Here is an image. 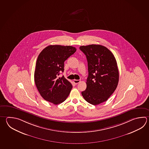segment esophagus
<instances>
[{"label":"esophagus","instance_id":"esophagus-1","mask_svg":"<svg viewBox=\"0 0 149 149\" xmlns=\"http://www.w3.org/2000/svg\"><path fill=\"white\" fill-rule=\"evenodd\" d=\"M81 82L79 80H77V79H74V83L75 84H77L78 83H79V82Z\"/></svg>","mask_w":149,"mask_h":149}]
</instances>
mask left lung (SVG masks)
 I'll list each match as a JSON object with an SVG mask.
<instances>
[{
    "mask_svg": "<svg viewBox=\"0 0 149 149\" xmlns=\"http://www.w3.org/2000/svg\"><path fill=\"white\" fill-rule=\"evenodd\" d=\"M79 49L86 56L88 65L86 88L82 91V96L88 103L97 105L106 101L117 88V61L112 52L101 45L82 46Z\"/></svg>",
    "mask_w": 149,
    "mask_h": 149,
    "instance_id": "obj_1",
    "label": "left lung"
}]
</instances>
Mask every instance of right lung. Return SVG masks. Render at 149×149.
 Wrapping results in <instances>:
<instances>
[{"mask_svg":"<svg viewBox=\"0 0 149 149\" xmlns=\"http://www.w3.org/2000/svg\"><path fill=\"white\" fill-rule=\"evenodd\" d=\"M76 51L72 46L50 45L40 53L34 71V82L45 100L58 104L69 95L72 84L64 76H58L64 72L65 61Z\"/></svg>","mask_w":149,"mask_h":149,"instance_id":"right-lung-1","label":"right lung"}]
</instances>
